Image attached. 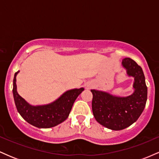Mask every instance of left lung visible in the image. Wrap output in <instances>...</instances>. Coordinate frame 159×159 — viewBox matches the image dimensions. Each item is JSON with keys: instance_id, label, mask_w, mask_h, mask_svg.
<instances>
[{"instance_id": "obj_1", "label": "left lung", "mask_w": 159, "mask_h": 159, "mask_svg": "<svg viewBox=\"0 0 159 159\" xmlns=\"http://www.w3.org/2000/svg\"><path fill=\"white\" fill-rule=\"evenodd\" d=\"M122 63L128 75L134 78V93L127 97H116L102 91L91 90L95 119L112 130H122L137 121L147 99V87L141 67L129 57L124 58Z\"/></svg>"}]
</instances>
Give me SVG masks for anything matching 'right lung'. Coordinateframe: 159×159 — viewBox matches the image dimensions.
<instances>
[{
	"label": "right lung",
	"mask_w": 159,
	"mask_h": 159,
	"mask_svg": "<svg viewBox=\"0 0 159 159\" xmlns=\"http://www.w3.org/2000/svg\"><path fill=\"white\" fill-rule=\"evenodd\" d=\"M19 72H16L14 75L12 93L17 111L27 123L37 128L47 129L55 126L67 119L75 101L84 88L66 91L50 105L31 106L18 94L16 90V75Z\"/></svg>",
	"instance_id": "1"
}]
</instances>
